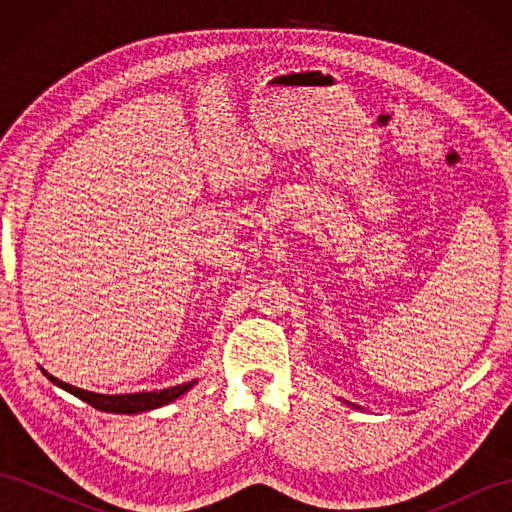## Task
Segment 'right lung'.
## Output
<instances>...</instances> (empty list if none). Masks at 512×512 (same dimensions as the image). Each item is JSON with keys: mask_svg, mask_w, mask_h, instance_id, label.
Instances as JSON below:
<instances>
[{"mask_svg": "<svg viewBox=\"0 0 512 512\" xmlns=\"http://www.w3.org/2000/svg\"><path fill=\"white\" fill-rule=\"evenodd\" d=\"M46 374V371H44ZM53 384L61 386V389L72 393L74 397L83 399L85 404H89L91 408L102 410V412H117V414H136V412H147L153 408H160L170 404V401H175L179 395H183L185 391L192 389L194 382H185L179 386H170V389L164 391H153V393H132V395H100V393H91V391H83V389H76L72 384L61 382L53 376L46 374Z\"/></svg>", "mask_w": 512, "mask_h": 512, "instance_id": "1", "label": "right lung"}]
</instances>
